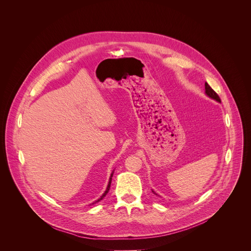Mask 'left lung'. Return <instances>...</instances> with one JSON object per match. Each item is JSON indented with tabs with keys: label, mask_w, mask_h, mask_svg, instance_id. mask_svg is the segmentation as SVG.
I'll return each instance as SVG.
<instances>
[{
	"label": "left lung",
	"mask_w": 251,
	"mask_h": 251,
	"mask_svg": "<svg viewBox=\"0 0 251 251\" xmlns=\"http://www.w3.org/2000/svg\"><path fill=\"white\" fill-rule=\"evenodd\" d=\"M204 86H205V93H206V95L207 96H209L210 98H212V99H214V100H217L218 102H221V98H220V96L218 95V93L214 91L206 82L204 83ZM154 193V192H153ZM154 194H156V193H154ZM157 195V194H156Z\"/></svg>",
	"instance_id": "8db88e82"
}]
</instances>
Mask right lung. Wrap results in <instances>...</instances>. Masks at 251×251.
<instances>
[{"mask_svg": "<svg viewBox=\"0 0 251 251\" xmlns=\"http://www.w3.org/2000/svg\"><path fill=\"white\" fill-rule=\"evenodd\" d=\"M112 176H113V175H111V177H112ZM111 177H110V181H109V184H108V187H107V189H106V191H105V193H104V194H103V195H102V197H101V198H100V199H99V200H98V201H101V200H102V199H103V198H104V197H105V196H106V195H107V193H108V191H109V189H110V185H111V180H112V178H111ZM97 201H96V202H97Z\"/></svg>", "mask_w": 251, "mask_h": 251, "instance_id": "obj_1", "label": "right lung"}]
</instances>
